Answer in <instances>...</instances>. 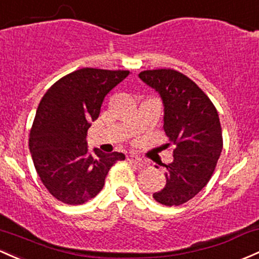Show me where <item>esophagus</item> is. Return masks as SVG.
Listing matches in <instances>:
<instances>
[{
	"label": "esophagus",
	"mask_w": 259,
	"mask_h": 259,
	"mask_svg": "<svg viewBox=\"0 0 259 259\" xmlns=\"http://www.w3.org/2000/svg\"><path fill=\"white\" fill-rule=\"evenodd\" d=\"M127 161H129L130 163L136 164V166H138L139 168H143V167L146 166V163H145V162L141 160L140 157H138V156H136V155H129V156H127Z\"/></svg>",
	"instance_id": "34e87169"
}]
</instances>
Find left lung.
<instances>
[{
	"label": "left lung",
	"mask_w": 259,
	"mask_h": 259,
	"mask_svg": "<svg viewBox=\"0 0 259 259\" xmlns=\"http://www.w3.org/2000/svg\"><path fill=\"white\" fill-rule=\"evenodd\" d=\"M139 77L160 93L169 140L166 147L175 146L173 162L164 164L166 186L152 197L162 205H182L208 184L223 151L218 110L201 88L178 71L146 70Z\"/></svg>",
	"instance_id": "1"
}]
</instances>
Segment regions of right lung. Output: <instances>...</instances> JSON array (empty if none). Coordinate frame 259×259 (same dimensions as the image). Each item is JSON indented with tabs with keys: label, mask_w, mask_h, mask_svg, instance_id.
<instances>
[{
	"label": "right lung",
	"mask_w": 259,
	"mask_h": 259,
	"mask_svg": "<svg viewBox=\"0 0 259 259\" xmlns=\"http://www.w3.org/2000/svg\"><path fill=\"white\" fill-rule=\"evenodd\" d=\"M125 70L84 67L56 81L36 109L29 150L36 173L54 198L79 205L95 198L110 167L125 160L121 152L88 151L87 130L104 97L129 75Z\"/></svg>",
	"instance_id": "1"
}]
</instances>
